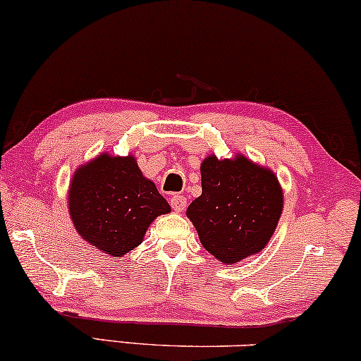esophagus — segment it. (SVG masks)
Listing matches in <instances>:
<instances>
[{
  "label": "esophagus",
  "instance_id": "obj_1",
  "mask_svg": "<svg viewBox=\"0 0 361 361\" xmlns=\"http://www.w3.org/2000/svg\"><path fill=\"white\" fill-rule=\"evenodd\" d=\"M170 204H171L173 212L181 213L186 208V198H185L183 195H175V196H171Z\"/></svg>",
  "mask_w": 361,
  "mask_h": 361
}]
</instances>
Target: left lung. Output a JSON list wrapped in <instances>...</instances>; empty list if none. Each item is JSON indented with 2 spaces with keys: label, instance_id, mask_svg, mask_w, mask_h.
Returning <instances> with one entry per match:
<instances>
[{
  "label": "left lung",
  "instance_id": "8db88e82",
  "mask_svg": "<svg viewBox=\"0 0 361 361\" xmlns=\"http://www.w3.org/2000/svg\"><path fill=\"white\" fill-rule=\"evenodd\" d=\"M202 195L186 216L220 263L235 264L263 252L283 212V188L273 170L236 153L202 161Z\"/></svg>",
  "mask_w": 361,
  "mask_h": 361
}]
</instances>
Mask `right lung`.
I'll list each match as a JSON object with an SVG mask.
<instances>
[{"mask_svg": "<svg viewBox=\"0 0 361 361\" xmlns=\"http://www.w3.org/2000/svg\"><path fill=\"white\" fill-rule=\"evenodd\" d=\"M73 226L106 257L121 258L141 245L148 226L171 212L135 154L102 153L75 170L68 190Z\"/></svg>", "mask_w": 361, "mask_h": 361, "instance_id": "add662e5", "label": "right lung"}]
</instances>
